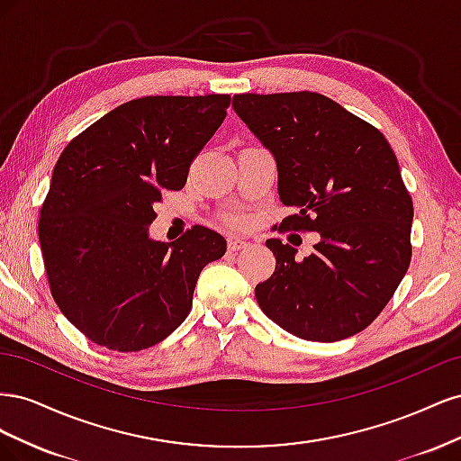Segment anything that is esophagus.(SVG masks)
I'll list each match as a JSON object with an SVG mask.
<instances>
[{
    "label": "esophagus",
    "mask_w": 461,
    "mask_h": 461,
    "mask_svg": "<svg viewBox=\"0 0 461 461\" xmlns=\"http://www.w3.org/2000/svg\"><path fill=\"white\" fill-rule=\"evenodd\" d=\"M248 246L246 240H240V239H229V249L230 252H239V249H244Z\"/></svg>",
    "instance_id": "obj_1"
}]
</instances>
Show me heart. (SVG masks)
I'll list each match as a JSON object with an SVG mask.
<instances>
[{"label":"heart","mask_w":461,"mask_h":461,"mask_svg":"<svg viewBox=\"0 0 461 461\" xmlns=\"http://www.w3.org/2000/svg\"><path fill=\"white\" fill-rule=\"evenodd\" d=\"M222 222L229 227H244L246 225V217L242 213H229L222 217Z\"/></svg>","instance_id":"heart-1"}]
</instances>
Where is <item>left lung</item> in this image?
I'll list each match as a JSON object with an SVG mask.
<instances>
[{"mask_svg":"<svg viewBox=\"0 0 461 461\" xmlns=\"http://www.w3.org/2000/svg\"><path fill=\"white\" fill-rule=\"evenodd\" d=\"M232 107L276 159L278 196L296 207L278 230L319 232L315 252L265 242L276 267L256 286L261 312L303 340L367 329L411 261L413 202L379 129L317 92L236 94Z\"/></svg>","mask_w":461,"mask_h":461,"instance_id":"8db88e82","label":"left lung"}]
</instances>
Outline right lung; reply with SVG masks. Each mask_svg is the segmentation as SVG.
Here are the masks:
<instances>
[{
  "instance_id": "obj_1",
  "label": "right lung",
  "mask_w": 461,
  "mask_h": 461,
  "mask_svg": "<svg viewBox=\"0 0 461 461\" xmlns=\"http://www.w3.org/2000/svg\"><path fill=\"white\" fill-rule=\"evenodd\" d=\"M229 94L146 95L67 144L40 209L38 236L61 313L97 346L140 352L183 323L207 263L225 256L215 230L149 240L153 203L185 188L192 161L221 127Z\"/></svg>"
}]
</instances>
